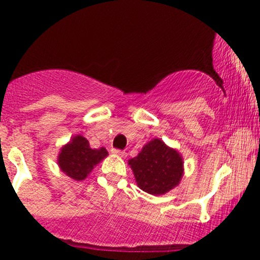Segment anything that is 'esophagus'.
Here are the masks:
<instances>
[{"mask_svg":"<svg viewBox=\"0 0 260 260\" xmlns=\"http://www.w3.org/2000/svg\"><path fill=\"white\" fill-rule=\"evenodd\" d=\"M112 153L117 154V156H119V157H124L125 152H124V151H122V149H117V148H113V149H112Z\"/></svg>","mask_w":260,"mask_h":260,"instance_id":"esophagus-1","label":"esophagus"}]
</instances>
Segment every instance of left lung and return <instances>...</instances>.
<instances>
[{
    "label": "left lung",
    "mask_w": 260,
    "mask_h": 260,
    "mask_svg": "<svg viewBox=\"0 0 260 260\" xmlns=\"http://www.w3.org/2000/svg\"><path fill=\"white\" fill-rule=\"evenodd\" d=\"M138 187L151 195H164L180 183L183 159L176 149L154 138L128 161Z\"/></svg>",
    "instance_id": "8db88e82"
}]
</instances>
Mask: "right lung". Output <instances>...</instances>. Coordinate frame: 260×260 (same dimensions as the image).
<instances>
[{
  "instance_id": "right-lung-1",
  "label": "right lung",
  "mask_w": 260,
  "mask_h": 260,
  "mask_svg": "<svg viewBox=\"0 0 260 260\" xmlns=\"http://www.w3.org/2000/svg\"><path fill=\"white\" fill-rule=\"evenodd\" d=\"M108 156L104 147L91 148L89 142L83 136H74L68 145L60 149L57 165L64 174L72 179L85 180L91 170L103 158Z\"/></svg>"
}]
</instances>
